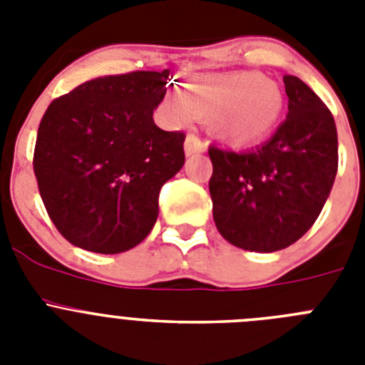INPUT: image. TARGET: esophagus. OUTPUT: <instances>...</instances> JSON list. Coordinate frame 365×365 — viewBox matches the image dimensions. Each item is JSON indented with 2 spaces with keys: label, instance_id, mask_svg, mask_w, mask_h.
<instances>
[{
  "label": "esophagus",
  "instance_id": "34e87169",
  "mask_svg": "<svg viewBox=\"0 0 365 365\" xmlns=\"http://www.w3.org/2000/svg\"><path fill=\"white\" fill-rule=\"evenodd\" d=\"M185 151H186V155H188V157H190V155L202 153V151H205V143H202L197 135L188 133V137H186V140H185Z\"/></svg>",
  "mask_w": 365,
  "mask_h": 365
}]
</instances>
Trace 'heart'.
<instances>
[{
    "instance_id": "1",
    "label": "heart",
    "mask_w": 365,
    "mask_h": 365,
    "mask_svg": "<svg viewBox=\"0 0 365 365\" xmlns=\"http://www.w3.org/2000/svg\"><path fill=\"white\" fill-rule=\"evenodd\" d=\"M164 108L177 124H188L195 115L210 117L215 137L245 148L272 133L285 109V96L278 83L257 73L195 74L185 89H168Z\"/></svg>"
}]
</instances>
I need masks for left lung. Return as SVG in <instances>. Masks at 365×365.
Instances as JSON below:
<instances>
[{"instance_id": "8db88e82", "label": "left lung", "mask_w": 365, "mask_h": 365, "mask_svg": "<svg viewBox=\"0 0 365 365\" xmlns=\"http://www.w3.org/2000/svg\"><path fill=\"white\" fill-rule=\"evenodd\" d=\"M289 113L261 146H210L212 212L219 234L250 252L296 243L320 215L338 170L336 124L311 87L283 76Z\"/></svg>"}]
</instances>
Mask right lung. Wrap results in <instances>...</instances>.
<instances>
[{"label": "right lung", "mask_w": 365, "mask_h": 365, "mask_svg": "<svg viewBox=\"0 0 365 365\" xmlns=\"http://www.w3.org/2000/svg\"><path fill=\"white\" fill-rule=\"evenodd\" d=\"M168 74L135 71L89 80L45 111L34 175L51 221L74 247L120 254L153 228L160 188L185 164L186 135L153 122Z\"/></svg>", "instance_id": "1"}]
</instances>
